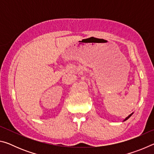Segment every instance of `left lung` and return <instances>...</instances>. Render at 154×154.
<instances>
[{
	"label": "left lung",
	"instance_id": "obj_1",
	"mask_svg": "<svg viewBox=\"0 0 154 154\" xmlns=\"http://www.w3.org/2000/svg\"><path fill=\"white\" fill-rule=\"evenodd\" d=\"M132 114H133V113H131V114H130V115H129V116H128V117H126V118H125V119H124V121H126V120H127V119H128V118H130V116H132Z\"/></svg>",
	"mask_w": 154,
	"mask_h": 154
}]
</instances>
